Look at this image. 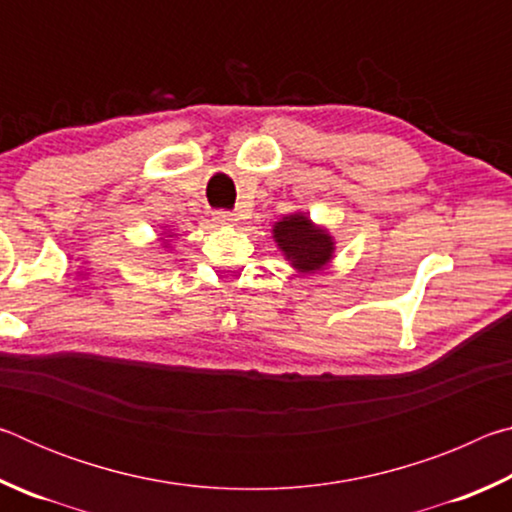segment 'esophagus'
<instances>
[{"label":"esophagus","mask_w":512,"mask_h":512,"mask_svg":"<svg viewBox=\"0 0 512 512\" xmlns=\"http://www.w3.org/2000/svg\"><path fill=\"white\" fill-rule=\"evenodd\" d=\"M212 219H214V223H219V225H230V223L237 221L235 214L225 212V210H216V212L212 214Z\"/></svg>","instance_id":"obj_1"}]
</instances>
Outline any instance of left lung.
Instances as JSON below:
<instances>
[{
    "instance_id": "obj_1",
    "label": "left lung",
    "mask_w": 512,
    "mask_h": 512,
    "mask_svg": "<svg viewBox=\"0 0 512 512\" xmlns=\"http://www.w3.org/2000/svg\"><path fill=\"white\" fill-rule=\"evenodd\" d=\"M273 237L282 253L291 259V264L300 271H318L334 253V241L325 230L311 225L305 214H289L275 223Z\"/></svg>"
}]
</instances>
